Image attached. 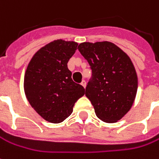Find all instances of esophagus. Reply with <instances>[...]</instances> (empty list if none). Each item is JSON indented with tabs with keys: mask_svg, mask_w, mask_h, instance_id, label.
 <instances>
[{
	"mask_svg": "<svg viewBox=\"0 0 159 159\" xmlns=\"http://www.w3.org/2000/svg\"><path fill=\"white\" fill-rule=\"evenodd\" d=\"M81 84H82V86L85 87V86H86V82H85V80H83V81H82V83H81Z\"/></svg>",
	"mask_w": 159,
	"mask_h": 159,
	"instance_id": "34e87169",
	"label": "esophagus"
}]
</instances>
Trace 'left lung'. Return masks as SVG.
<instances>
[{"mask_svg":"<svg viewBox=\"0 0 159 159\" xmlns=\"http://www.w3.org/2000/svg\"><path fill=\"white\" fill-rule=\"evenodd\" d=\"M78 50L92 70L85 96L96 115L116 123L130 110L138 90V75L127 54L110 42L80 43Z\"/></svg>","mask_w":159,"mask_h":159,"instance_id":"left-lung-1","label":"left lung"}]
</instances>
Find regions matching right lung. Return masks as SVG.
I'll list each match as a JSON object with an SVG mask.
<instances>
[{"label":"right lung","instance_id":"right-lung-1","mask_svg":"<svg viewBox=\"0 0 159 159\" xmlns=\"http://www.w3.org/2000/svg\"><path fill=\"white\" fill-rule=\"evenodd\" d=\"M77 43L56 40L41 48L28 65L24 91L30 105L48 122L59 124L71 115L75 102L85 93L68 69Z\"/></svg>","mask_w":159,"mask_h":159}]
</instances>
